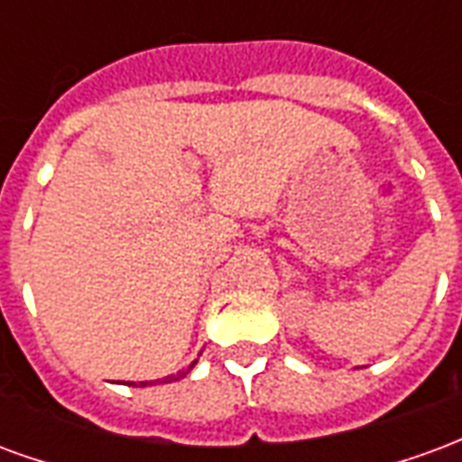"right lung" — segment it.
<instances>
[{
  "mask_svg": "<svg viewBox=\"0 0 462 462\" xmlns=\"http://www.w3.org/2000/svg\"><path fill=\"white\" fill-rule=\"evenodd\" d=\"M195 364H198V361H192L190 366L185 368V371H180V374H178V376H165V378H161V381H162V383H168V381H172V378H182V376H188V374H190V368L195 366ZM161 381H151V386H152V383H161ZM131 386H133V383H131ZM141 386H148V381H141Z\"/></svg>",
  "mask_w": 462,
  "mask_h": 462,
  "instance_id": "right-lung-1",
  "label": "right lung"
}]
</instances>
